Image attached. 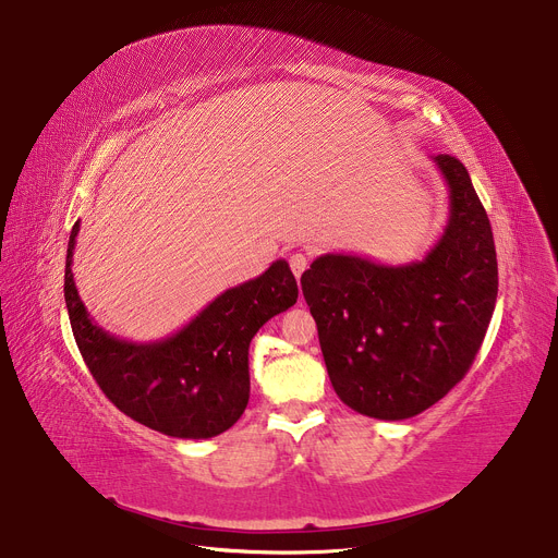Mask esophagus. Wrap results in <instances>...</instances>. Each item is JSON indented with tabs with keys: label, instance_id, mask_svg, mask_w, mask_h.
I'll use <instances>...</instances> for the list:
<instances>
[{
	"label": "esophagus",
	"instance_id": "obj_1",
	"mask_svg": "<svg viewBox=\"0 0 558 558\" xmlns=\"http://www.w3.org/2000/svg\"><path fill=\"white\" fill-rule=\"evenodd\" d=\"M307 264H310V259H307V255H303V253H294V255L289 257V267H291V271H294L296 278L303 276V271L307 269Z\"/></svg>",
	"mask_w": 558,
	"mask_h": 558
}]
</instances>
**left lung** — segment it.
Listing matches in <instances>:
<instances>
[{
	"instance_id": "obj_1",
	"label": "left lung",
	"mask_w": 558,
	"mask_h": 558,
	"mask_svg": "<svg viewBox=\"0 0 558 558\" xmlns=\"http://www.w3.org/2000/svg\"><path fill=\"white\" fill-rule=\"evenodd\" d=\"M434 162L450 187V221L423 262L328 253L301 278L337 396L379 421L412 418L459 385L495 310L488 215L459 158Z\"/></svg>"
}]
</instances>
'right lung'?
<instances>
[{"label": "right lung", "instance_id": "add662e5", "mask_svg": "<svg viewBox=\"0 0 558 558\" xmlns=\"http://www.w3.org/2000/svg\"><path fill=\"white\" fill-rule=\"evenodd\" d=\"M78 221L65 259V305L72 332L106 398L133 421L175 438H210L240 421L248 404V345L267 320L299 299L284 259L232 287L169 339L122 341L99 328L72 276Z\"/></svg>", "mask_w": 558, "mask_h": 558}]
</instances>
